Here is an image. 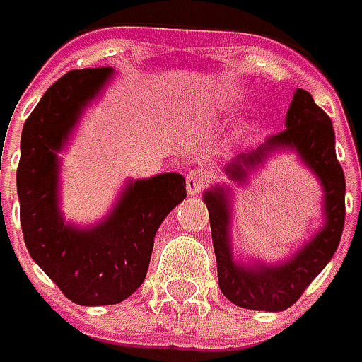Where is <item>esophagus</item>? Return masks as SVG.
Segmentation results:
<instances>
[{
  "mask_svg": "<svg viewBox=\"0 0 362 362\" xmlns=\"http://www.w3.org/2000/svg\"><path fill=\"white\" fill-rule=\"evenodd\" d=\"M185 183H187L189 195H199V193H203L205 189L209 187V183H211V175L207 173L205 169L195 167V169H191V171L187 173Z\"/></svg>",
  "mask_w": 362,
  "mask_h": 362,
  "instance_id": "esophagus-1",
  "label": "esophagus"
}]
</instances>
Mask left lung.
I'll list each match as a JSON object with an SVG mask.
<instances>
[{"label": "left lung", "mask_w": 362, "mask_h": 362, "mask_svg": "<svg viewBox=\"0 0 362 362\" xmlns=\"http://www.w3.org/2000/svg\"><path fill=\"white\" fill-rule=\"evenodd\" d=\"M292 146L300 153L302 160L318 175L325 187V214L327 223L320 233L308 242L296 256L284 266H259L243 268L231 257L230 250V207L221 189L207 191L205 203L209 209L211 240L217 259V280L223 296L235 306L250 310L280 313L290 308L314 278L325 270L334 256L344 228V173L337 151H334V129L332 120L320 106L314 103L310 92H294V100L286 115V129L270 136L264 145L254 151L240 153L231 160L228 173L233 179H245V173L262 163L264 155L278 148Z\"/></svg>", "instance_id": "8db88e82"}]
</instances>
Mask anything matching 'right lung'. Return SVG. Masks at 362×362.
<instances>
[{"mask_svg":"<svg viewBox=\"0 0 362 362\" xmlns=\"http://www.w3.org/2000/svg\"><path fill=\"white\" fill-rule=\"evenodd\" d=\"M112 68L70 70L49 86L21 131L18 195L23 242L34 262L82 306L119 304L145 282L160 221L185 199V179L163 173L134 181L94 230L64 223L58 211V159L80 110Z\"/></svg>","mask_w":362,"mask_h":362,"instance_id":"add662e5","label":"right lung"}]
</instances>
